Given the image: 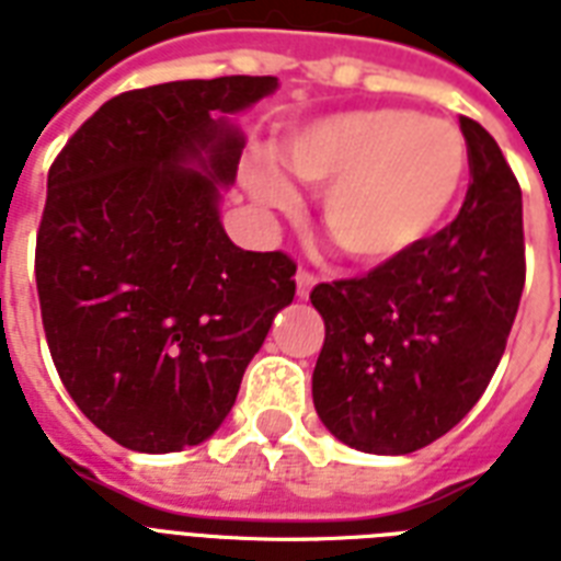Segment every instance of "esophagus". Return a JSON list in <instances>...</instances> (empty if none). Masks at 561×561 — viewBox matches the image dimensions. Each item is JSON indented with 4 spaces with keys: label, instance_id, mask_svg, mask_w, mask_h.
Returning <instances> with one entry per match:
<instances>
[{
    "label": "esophagus",
    "instance_id": "esophagus-1",
    "mask_svg": "<svg viewBox=\"0 0 561 561\" xmlns=\"http://www.w3.org/2000/svg\"><path fill=\"white\" fill-rule=\"evenodd\" d=\"M313 285H317V276H313L311 271L299 267V271H296V294H299V299H308V294L313 290Z\"/></svg>",
    "mask_w": 561,
    "mask_h": 561
}]
</instances>
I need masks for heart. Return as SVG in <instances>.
Masks as SVG:
<instances>
[{"mask_svg":"<svg viewBox=\"0 0 561 561\" xmlns=\"http://www.w3.org/2000/svg\"><path fill=\"white\" fill-rule=\"evenodd\" d=\"M282 154L308 184L325 186L322 221L359 265H391L438 233L470 175L463 131L409 108H363L290 131ZM259 204L290 209L296 190L256 154L244 170Z\"/></svg>","mask_w":561,"mask_h":561,"instance_id":"1","label":"heart"}]
</instances>
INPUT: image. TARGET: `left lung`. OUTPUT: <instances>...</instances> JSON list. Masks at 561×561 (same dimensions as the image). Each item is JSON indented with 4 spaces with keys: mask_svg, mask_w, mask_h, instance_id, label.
<instances>
[{
    "mask_svg": "<svg viewBox=\"0 0 561 561\" xmlns=\"http://www.w3.org/2000/svg\"><path fill=\"white\" fill-rule=\"evenodd\" d=\"M461 213L400 262L311 290L325 320L313 407L359 453L409 455L478 403L525 288L522 186L493 135L461 117Z\"/></svg>",
    "mask_w": 561,
    "mask_h": 561,
    "instance_id": "8db88e82",
    "label": "left lung"
}]
</instances>
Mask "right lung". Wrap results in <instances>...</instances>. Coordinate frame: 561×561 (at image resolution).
Listing matches in <instances>:
<instances>
[{
  "label": "right lung",
  "instance_id": "obj_1",
  "mask_svg": "<svg viewBox=\"0 0 561 561\" xmlns=\"http://www.w3.org/2000/svg\"><path fill=\"white\" fill-rule=\"evenodd\" d=\"M276 77L123 91L68 138L36 230V294L57 375L135 453L207 440L296 294V262L236 248L218 221L244 138L233 115Z\"/></svg>",
  "mask_w": 561,
  "mask_h": 561
}]
</instances>
